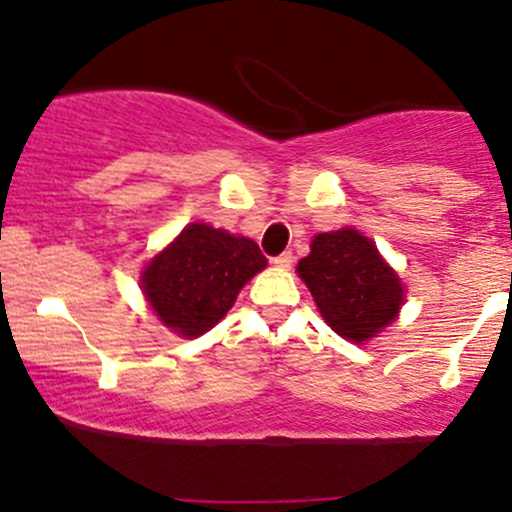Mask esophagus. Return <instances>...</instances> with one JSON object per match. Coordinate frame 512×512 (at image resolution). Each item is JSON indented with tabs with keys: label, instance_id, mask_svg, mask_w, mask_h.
Segmentation results:
<instances>
[{
	"label": "esophagus",
	"instance_id": "obj_1",
	"mask_svg": "<svg viewBox=\"0 0 512 512\" xmlns=\"http://www.w3.org/2000/svg\"><path fill=\"white\" fill-rule=\"evenodd\" d=\"M293 260H296V257H293V252L291 250H286V252H281L279 257H274V264L276 267H281V269H289L291 264H293Z\"/></svg>",
	"mask_w": 512,
	"mask_h": 512
}]
</instances>
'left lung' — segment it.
<instances>
[{
  "label": "left lung",
  "instance_id": "left-lung-1",
  "mask_svg": "<svg viewBox=\"0 0 512 512\" xmlns=\"http://www.w3.org/2000/svg\"><path fill=\"white\" fill-rule=\"evenodd\" d=\"M317 308L334 332L366 342L395 320L404 301L397 274L383 262L373 240L354 228L320 233L310 255L298 262Z\"/></svg>",
  "mask_w": 512,
  "mask_h": 512
}]
</instances>
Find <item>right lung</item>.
<instances>
[{"label": "right lung", "instance_id": "1", "mask_svg": "<svg viewBox=\"0 0 512 512\" xmlns=\"http://www.w3.org/2000/svg\"><path fill=\"white\" fill-rule=\"evenodd\" d=\"M267 264L257 243L207 223H190L144 269L142 289L161 322L199 337L231 310L238 291Z\"/></svg>", "mask_w": 512, "mask_h": 512}]
</instances>
